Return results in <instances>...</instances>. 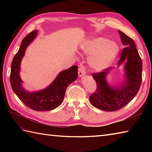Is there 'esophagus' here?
Segmentation results:
<instances>
[{
  "label": "esophagus",
  "mask_w": 152,
  "mask_h": 152,
  "mask_svg": "<svg viewBox=\"0 0 152 152\" xmlns=\"http://www.w3.org/2000/svg\"><path fill=\"white\" fill-rule=\"evenodd\" d=\"M86 74V71L84 70V66H80L78 69V76L80 78H82Z\"/></svg>",
  "instance_id": "obj_1"
}]
</instances>
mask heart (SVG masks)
<instances>
[{
  "label": "heart",
  "mask_w": 152,
  "mask_h": 152,
  "mask_svg": "<svg viewBox=\"0 0 152 152\" xmlns=\"http://www.w3.org/2000/svg\"><path fill=\"white\" fill-rule=\"evenodd\" d=\"M80 53L88 56L89 66L95 71H102L114 62L119 51V45L105 37H95L82 41Z\"/></svg>",
  "instance_id": "heart-1"
}]
</instances>
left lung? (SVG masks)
Instances as JSON below:
<instances>
[{"mask_svg": "<svg viewBox=\"0 0 152 152\" xmlns=\"http://www.w3.org/2000/svg\"><path fill=\"white\" fill-rule=\"evenodd\" d=\"M118 33L122 44L125 46L118 64V68L124 64L121 82L112 86L107 82L106 77L114 68L93 74L96 90L90 95V102L94 107L106 112L118 110L127 104L137 94L142 82V63L134 41L121 31Z\"/></svg>", "mask_w": 152, "mask_h": 152, "instance_id": "left-lung-1", "label": "left lung"}]
</instances>
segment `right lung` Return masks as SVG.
Returning a JSON list of instances; mask_svg holds the SVG:
<instances>
[{
    "label": "right lung",
    "instance_id": "obj_1",
    "mask_svg": "<svg viewBox=\"0 0 152 152\" xmlns=\"http://www.w3.org/2000/svg\"><path fill=\"white\" fill-rule=\"evenodd\" d=\"M37 33L38 31H33L23 39L12 62L10 83L15 95L28 107L36 111H49L57 108L62 103L66 88L78 78V66H72L61 71L46 88L34 91L25 89L19 75L21 63L27 48L35 39Z\"/></svg>",
    "mask_w": 152,
    "mask_h": 152
}]
</instances>
